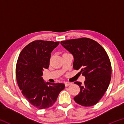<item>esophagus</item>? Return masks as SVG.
<instances>
[{
  "label": "esophagus",
  "mask_w": 124,
  "mask_h": 124,
  "mask_svg": "<svg viewBox=\"0 0 124 124\" xmlns=\"http://www.w3.org/2000/svg\"><path fill=\"white\" fill-rule=\"evenodd\" d=\"M64 84H65V86H66L67 87V86H68L69 85H70L72 84V83H69V82H66V83H64Z\"/></svg>",
  "instance_id": "esophagus-1"
}]
</instances>
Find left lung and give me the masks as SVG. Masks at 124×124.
I'll list each match as a JSON object with an SVG mask.
<instances>
[{"mask_svg":"<svg viewBox=\"0 0 124 124\" xmlns=\"http://www.w3.org/2000/svg\"><path fill=\"white\" fill-rule=\"evenodd\" d=\"M61 44L74 57L73 68L80 70L86 79L83 85L74 83L80 89L74 101L85 107L96 104L107 90L111 79L112 67L106 51L97 42L86 38L62 41Z\"/></svg>","mask_w":124,"mask_h":124,"instance_id":"obj_1","label":"left lung"}]
</instances>
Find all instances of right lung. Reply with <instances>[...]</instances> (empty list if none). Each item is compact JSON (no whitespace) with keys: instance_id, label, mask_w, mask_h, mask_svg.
<instances>
[{"instance_id":"obj_1","label":"right lung","mask_w":124,"mask_h":124,"mask_svg":"<svg viewBox=\"0 0 124 124\" xmlns=\"http://www.w3.org/2000/svg\"><path fill=\"white\" fill-rule=\"evenodd\" d=\"M60 42L35 40L21 52L17 62V82L22 93L30 103L39 109L50 107L64 89L62 83L45 82L43 70L49 67L51 53Z\"/></svg>"}]
</instances>
